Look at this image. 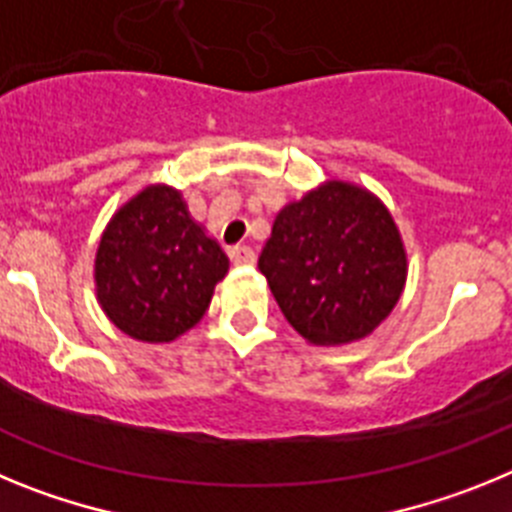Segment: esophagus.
Instances as JSON below:
<instances>
[{
  "mask_svg": "<svg viewBox=\"0 0 512 512\" xmlns=\"http://www.w3.org/2000/svg\"><path fill=\"white\" fill-rule=\"evenodd\" d=\"M230 259L238 266H251L256 264V251H253L251 246H235L233 251H230Z\"/></svg>",
  "mask_w": 512,
  "mask_h": 512,
  "instance_id": "1",
  "label": "esophagus"
}]
</instances>
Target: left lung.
Here are the masks:
<instances>
[{
  "mask_svg": "<svg viewBox=\"0 0 512 512\" xmlns=\"http://www.w3.org/2000/svg\"><path fill=\"white\" fill-rule=\"evenodd\" d=\"M259 269L302 338L338 346L369 336L390 315L408 259L374 194L330 182L279 212Z\"/></svg>",
  "mask_w": 512,
  "mask_h": 512,
  "instance_id": "8db88e82",
  "label": "left lung"
}]
</instances>
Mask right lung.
<instances>
[{
    "label": "right lung",
    "mask_w": 512,
    "mask_h": 512,
    "mask_svg": "<svg viewBox=\"0 0 512 512\" xmlns=\"http://www.w3.org/2000/svg\"><path fill=\"white\" fill-rule=\"evenodd\" d=\"M228 256L189 217L182 194L148 187L110 220L94 279L107 318L130 338L174 341L200 323Z\"/></svg>",
    "instance_id": "add662e5"
}]
</instances>
